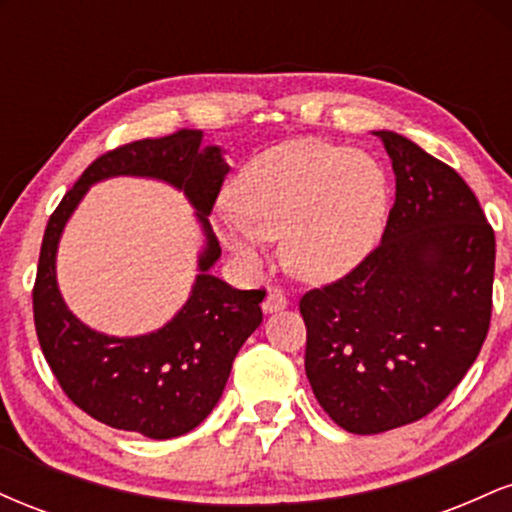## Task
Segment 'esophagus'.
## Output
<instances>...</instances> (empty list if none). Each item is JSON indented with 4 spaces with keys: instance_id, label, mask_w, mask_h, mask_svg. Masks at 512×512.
I'll list each match as a JSON object with an SVG mask.
<instances>
[{
    "instance_id": "34e87169",
    "label": "esophagus",
    "mask_w": 512,
    "mask_h": 512,
    "mask_svg": "<svg viewBox=\"0 0 512 512\" xmlns=\"http://www.w3.org/2000/svg\"><path fill=\"white\" fill-rule=\"evenodd\" d=\"M286 305H289V298H286V293L279 291V289L269 291L267 296H264V301H262L264 313H276V310H284Z\"/></svg>"
}]
</instances>
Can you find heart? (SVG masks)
<instances>
[{
  "label": "heart",
  "mask_w": 512,
  "mask_h": 512,
  "mask_svg": "<svg viewBox=\"0 0 512 512\" xmlns=\"http://www.w3.org/2000/svg\"><path fill=\"white\" fill-rule=\"evenodd\" d=\"M223 243L245 264L262 260V240L284 238V262L303 279L354 269L378 243L387 219V178L363 151L301 139L267 151L238 175Z\"/></svg>",
  "instance_id": "b5f03b06"
}]
</instances>
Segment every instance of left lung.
<instances>
[{"label": "left lung", "mask_w": 512, "mask_h": 512, "mask_svg": "<svg viewBox=\"0 0 512 512\" xmlns=\"http://www.w3.org/2000/svg\"><path fill=\"white\" fill-rule=\"evenodd\" d=\"M397 192L378 248L305 291V375L358 436L424 419L460 385L491 325L496 236L457 170L375 132Z\"/></svg>", "instance_id": "1"}]
</instances>
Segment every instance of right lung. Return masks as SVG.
<instances>
[{
	"label": "right lung",
	"instance_id": "1",
	"mask_svg": "<svg viewBox=\"0 0 512 512\" xmlns=\"http://www.w3.org/2000/svg\"><path fill=\"white\" fill-rule=\"evenodd\" d=\"M199 129L137 139L105 151L84 170L52 211L33 284V320L40 349L62 392L88 416L120 431L166 440L202 424L219 402L233 358L260 327L264 289L240 291L211 276L219 240L207 216L228 163L216 146L199 149ZM110 174H149L186 190L208 233L203 274L191 301L163 331L117 340L88 331L68 313L54 279L56 240L88 184Z\"/></svg>",
	"mask_w": 512,
	"mask_h": 512
}]
</instances>
